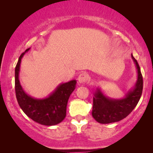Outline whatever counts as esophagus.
Returning <instances> with one entry per match:
<instances>
[{"mask_svg": "<svg viewBox=\"0 0 153 153\" xmlns=\"http://www.w3.org/2000/svg\"><path fill=\"white\" fill-rule=\"evenodd\" d=\"M87 80H88V75L86 73V72L81 73L78 78V81L80 84H84V83H85L87 81Z\"/></svg>", "mask_w": 153, "mask_h": 153, "instance_id": "esophagus-1", "label": "esophagus"}]
</instances>
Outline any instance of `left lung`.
I'll use <instances>...</instances> for the list:
<instances>
[{
	"label": "left lung",
	"instance_id": "8db88e82",
	"mask_svg": "<svg viewBox=\"0 0 153 153\" xmlns=\"http://www.w3.org/2000/svg\"><path fill=\"white\" fill-rule=\"evenodd\" d=\"M137 69V81L124 98H111L106 96L99 87L93 92V106L92 115L100 124L118 122L126 118L134 109L141 98L143 90V78L138 62L131 54Z\"/></svg>",
	"mask_w": 153,
	"mask_h": 153
}]
</instances>
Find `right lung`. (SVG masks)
Segmentation results:
<instances>
[{"instance_id":"obj_1","label":"right lung","mask_w":153,"mask_h":153,"mask_svg":"<svg viewBox=\"0 0 153 153\" xmlns=\"http://www.w3.org/2000/svg\"><path fill=\"white\" fill-rule=\"evenodd\" d=\"M27 49L21 55L15 70V93L17 101L24 113L35 122L45 126H54L61 123L67 115L68 100L76 87V80L61 83L49 95L36 98L29 95L23 89L19 80L21 59Z\"/></svg>"}]
</instances>
